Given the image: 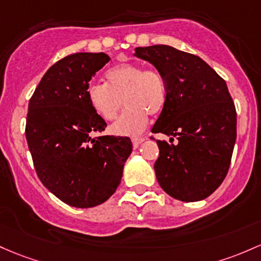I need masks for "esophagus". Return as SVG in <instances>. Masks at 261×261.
Segmentation results:
<instances>
[{
	"label": "esophagus",
	"instance_id": "34e87169",
	"mask_svg": "<svg viewBox=\"0 0 261 261\" xmlns=\"http://www.w3.org/2000/svg\"><path fill=\"white\" fill-rule=\"evenodd\" d=\"M145 141V137H134L133 139V145L134 147H137L140 144H142V142Z\"/></svg>",
	"mask_w": 261,
	"mask_h": 261
}]
</instances>
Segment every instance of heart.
Segmentation results:
<instances>
[{
    "label": "heart",
    "mask_w": 261,
    "mask_h": 261,
    "mask_svg": "<svg viewBox=\"0 0 261 261\" xmlns=\"http://www.w3.org/2000/svg\"><path fill=\"white\" fill-rule=\"evenodd\" d=\"M107 84L94 83L87 89L93 110L104 120H114L124 100L126 109L111 125L110 131L119 136H136L148 121V114L161 113L167 100V87L159 70L134 63L111 68L105 74Z\"/></svg>",
    "instance_id": "b5f03b06"
}]
</instances>
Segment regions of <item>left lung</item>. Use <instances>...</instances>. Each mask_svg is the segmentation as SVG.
<instances>
[{
    "mask_svg": "<svg viewBox=\"0 0 261 261\" xmlns=\"http://www.w3.org/2000/svg\"><path fill=\"white\" fill-rule=\"evenodd\" d=\"M135 56L150 62L167 87L152 133L179 140H157V182L182 202L207 198L227 176L237 139V111L224 79L199 57L170 45L137 47Z\"/></svg>",
    "mask_w": 261,
    "mask_h": 261,
    "instance_id": "1",
    "label": "left lung"
}]
</instances>
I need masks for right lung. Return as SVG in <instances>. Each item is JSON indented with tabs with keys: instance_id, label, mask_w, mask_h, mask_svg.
<instances>
[{
	"instance_id": "right-lung-1",
	"label": "right lung",
	"mask_w": 261,
	"mask_h": 261,
	"mask_svg": "<svg viewBox=\"0 0 261 261\" xmlns=\"http://www.w3.org/2000/svg\"><path fill=\"white\" fill-rule=\"evenodd\" d=\"M109 61L105 53L65 57L43 75L28 104L25 139L37 176L71 207H95L110 198L133 151L124 137H93L107 122L89 104L87 89Z\"/></svg>"
}]
</instances>
